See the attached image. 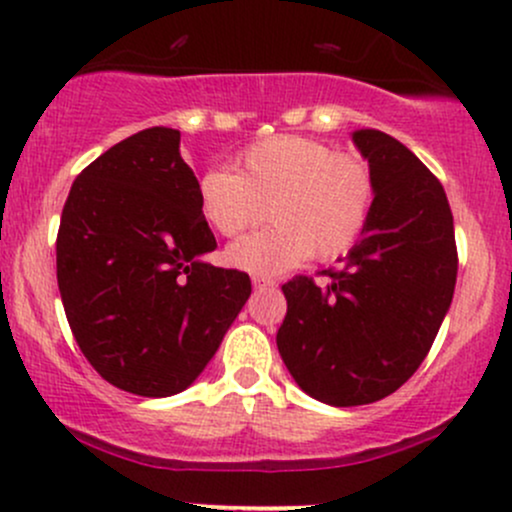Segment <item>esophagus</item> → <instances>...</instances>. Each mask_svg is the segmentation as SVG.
Instances as JSON below:
<instances>
[{
  "instance_id": "obj_1",
  "label": "esophagus",
  "mask_w": 512,
  "mask_h": 512,
  "mask_svg": "<svg viewBox=\"0 0 512 512\" xmlns=\"http://www.w3.org/2000/svg\"><path fill=\"white\" fill-rule=\"evenodd\" d=\"M277 282H274L272 277H262V274H252V286L255 289H262V286H274Z\"/></svg>"
}]
</instances>
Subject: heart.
Returning a JSON list of instances; mask_svg holds the SVG:
<instances>
[{
    "label": "heart",
    "mask_w": 512,
    "mask_h": 512,
    "mask_svg": "<svg viewBox=\"0 0 512 512\" xmlns=\"http://www.w3.org/2000/svg\"><path fill=\"white\" fill-rule=\"evenodd\" d=\"M374 172L364 157L335 153L306 136L257 140L235 157V172L199 179V209L216 233L235 238L257 223L262 204L272 226L226 250L230 267L282 274L308 257L335 260L357 243L372 218Z\"/></svg>",
    "instance_id": "obj_1"
}]
</instances>
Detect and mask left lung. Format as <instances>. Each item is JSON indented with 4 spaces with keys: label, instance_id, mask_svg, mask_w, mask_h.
<instances>
[{
    "label": "left lung",
    "instance_id": "8db88e82",
    "mask_svg": "<svg viewBox=\"0 0 512 512\" xmlns=\"http://www.w3.org/2000/svg\"><path fill=\"white\" fill-rule=\"evenodd\" d=\"M376 182L372 218L328 282L282 286L277 347L308 396L364 406L406 384L430 352L457 284L454 221L442 184L374 128L352 133Z\"/></svg>",
    "mask_w": 512,
    "mask_h": 512
}]
</instances>
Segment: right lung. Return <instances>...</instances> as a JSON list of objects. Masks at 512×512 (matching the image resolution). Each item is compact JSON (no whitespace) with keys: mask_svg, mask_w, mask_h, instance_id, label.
<instances>
[{"mask_svg":"<svg viewBox=\"0 0 512 512\" xmlns=\"http://www.w3.org/2000/svg\"><path fill=\"white\" fill-rule=\"evenodd\" d=\"M58 286L82 355L116 389L184 391L250 299V277L213 267L199 179L179 131L145 128L77 174L58 230Z\"/></svg>","mask_w":512,"mask_h":512,"instance_id":"add662e5","label":"right lung"}]
</instances>
